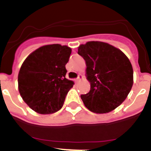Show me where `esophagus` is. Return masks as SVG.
Masks as SVG:
<instances>
[{"label": "esophagus", "instance_id": "obj_1", "mask_svg": "<svg viewBox=\"0 0 151 151\" xmlns=\"http://www.w3.org/2000/svg\"><path fill=\"white\" fill-rule=\"evenodd\" d=\"M82 78V75H78V77H77V78H76V79H75V82H78L80 81V80H81V78Z\"/></svg>", "mask_w": 151, "mask_h": 151}]
</instances>
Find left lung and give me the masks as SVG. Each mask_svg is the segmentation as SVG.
Masks as SVG:
<instances>
[{
  "instance_id": "obj_1",
  "label": "left lung",
  "mask_w": 151,
  "mask_h": 151,
  "mask_svg": "<svg viewBox=\"0 0 151 151\" xmlns=\"http://www.w3.org/2000/svg\"><path fill=\"white\" fill-rule=\"evenodd\" d=\"M86 63L88 93L82 94L85 106L96 113L112 111L123 102L133 85V69L128 57L115 47L89 41L78 47Z\"/></svg>"
}]
</instances>
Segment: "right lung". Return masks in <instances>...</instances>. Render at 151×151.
I'll return each instance as SVG.
<instances>
[{"mask_svg": "<svg viewBox=\"0 0 151 151\" xmlns=\"http://www.w3.org/2000/svg\"><path fill=\"white\" fill-rule=\"evenodd\" d=\"M71 48L60 45L41 47L25 60L19 72V91L28 106L41 114L62 108L73 82L66 79Z\"/></svg>", "mask_w": 151, "mask_h": 151, "instance_id": "1", "label": "right lung"}]
</instances>
